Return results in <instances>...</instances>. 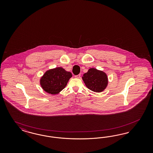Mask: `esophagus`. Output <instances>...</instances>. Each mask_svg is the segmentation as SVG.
<instances>
[{"label": "esophagus", "mask_w": 153, "mask_h": 153, "mask_svg": "<svg viewBox=\"0 0 153 153\" xmlns=\"http://www.w3.org/2000/svg\"><path fill=\"white\" fill-rule=\"evenodd\" d=\"M80 76H81V74H78V75H76L74 76L75 78H77V79H79L80 78Z\"/></svg>", "instance_id": "34e87169"}]
</instances>
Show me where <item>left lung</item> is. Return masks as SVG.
<instances>
[{
    "mask_svg": "<svg viewBox=\"0 0 153 153\" xmlns=\"http://www.w3.org/2000/svg\"><path fill=\"white\" fill-rule=\"evenodd\" d=\"M86 86L95 93H101L107 88L108 78L105 72L94 68L88 69L82 77Z\"/></svg>",
    "mask_w": 153,
    "mask_h": 153,
    "instance_id": "obj_1",
    "label": "left lung"
}]
</instances>
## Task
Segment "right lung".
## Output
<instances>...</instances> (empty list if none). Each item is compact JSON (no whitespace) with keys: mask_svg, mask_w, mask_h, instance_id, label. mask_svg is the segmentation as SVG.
Instances as JSON below:
<instances>
[{"mask_svg":"<svg viewBox=\"0 0 153 153\" xmlns=\"http://www.w3.org/2000/svg\"><path fill=\"white\" fill-rule=\"evenodd\" d=\"M72 74L62 68L56 67L47 70L40 79L42 88L49 94L56 95L67 86Z\"/></svg>","mask_w":153,"mask_h":153,"instance_id":"add662e5","label":"right lung"}]
</instances>
